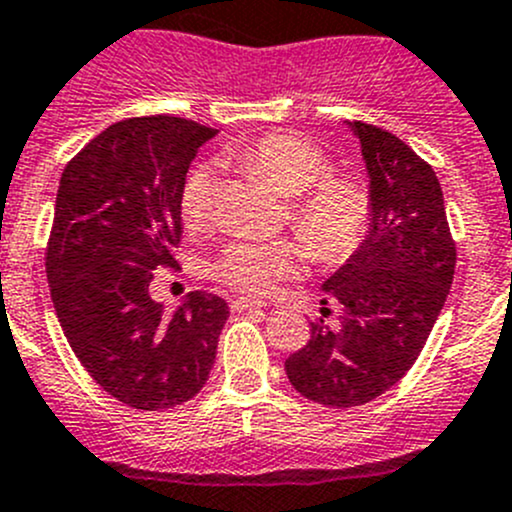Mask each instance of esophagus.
I'll return each instance as SVG.
<instances>
[{
	"instance_id": "obj_1",
	"label": "esophagus",
	"mask_w": 512,
	"mask_h": 512,
	"mask_svg": "<svg viewBox=\"0 0 512 512\" xmlns=\"http://www.w3.org/2000/svg\"><path fill=\"white\" fill-rule=\"evenodd\" d=\"M258 308H263V303L261 301H251V298H236V301H231V311H234V313L258 311Z\"/></svg>"
}]
</instances>
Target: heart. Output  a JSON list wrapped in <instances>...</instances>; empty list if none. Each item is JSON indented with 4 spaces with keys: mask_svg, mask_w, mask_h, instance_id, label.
<instances>
[{
    "mask_svg": "<svg viewBox=\"0 0 512 512\" xmlns=\"http://www.w3.org/2000/svg\"><path fill=\"white\" fill-rule=\"evenodd\" d=\"M234 159L293 196L291 226L313 258L338 263L361 249L373 221L371 194L358 181L331 176V161L316 144L273 131L236 149ZM214 184L216 171L209 164L186 174L179 194L186 229H199L209 219ZM296 261L291 241H241L219 256L214 276L246 296H266Z\"/></svg>",
    "mask_w": 512,
    "mask_h": 512,
    "instance_id": "b5f03b06",
    "label": "heart"
}]
</instances>
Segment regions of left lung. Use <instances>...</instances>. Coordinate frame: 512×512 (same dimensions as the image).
<instances>
[{
    "mask_svg": "<svg viewBox=\"0 0 512 512\" xmlns=\"http://www.w3.org/2000/svg\"><path fill=\"white\" fill-rule=\"evenodd\" d=\"M348 129L366 161L371 231L321 286L343 306L338 326L311 323V341L286 358L291 386L328 408L363 406L406 376L455 273V241L430 164L391 131L363 121Z\"/></svg>",
    "mask_w": 512,
    "mask_h": 512,
    "instance_id": "8db88e82",
    "label": "left lung"
}]
</instances>
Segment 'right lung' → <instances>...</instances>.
<instances>
[{
	"mask_svg": "<svg viewBox=\"0 0 512 512\" xmlns=\"http://www.w3.org/2000/svg\"><path fill=\"white\" fill-rule=\"evenodd\" d=\"M216 129L179 116L111 124L59 179L47 278L74 356L116 401L164 411L209 381L224 298L191 291L174 313L149 296L156 268H176L179 194Z\"/></svg>",
	"mask_w": 512,
	"mask_h": 512,
	"instance_id": "add662e5",
	"label": "right lung"
}]
</instances>
